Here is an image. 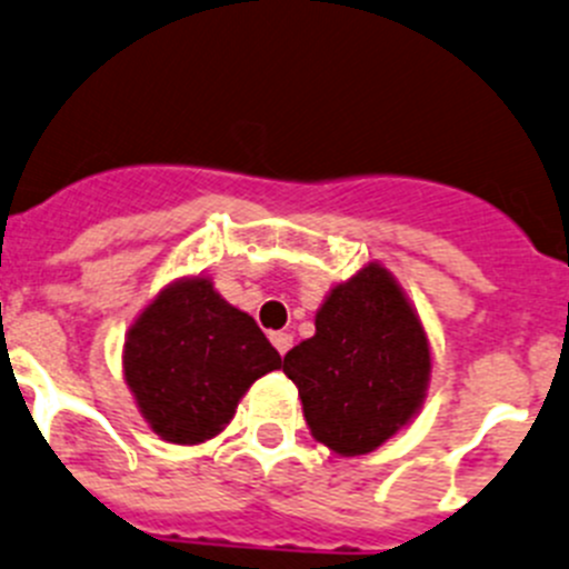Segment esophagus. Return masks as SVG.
Here are the masks:
<instances>
[{"mask_svg": "<svg viewBox=\"0 0 569 569\" xmlns=\"http://www.w3.org/2000/svg\"><path fill=\"white\" fill-rule=\"evenodd\" d=\"M269 339H272L274 350H278L280 356H286V352L291 350V341H295V336L283 333V330H278V333H272V336H269Z\"/></svg>", "mask_w": 569, "mask_h": 569, "instance_id": "esophagus-1", "label": "esophagus"}]
</instances>
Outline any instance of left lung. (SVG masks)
Wrapping results in <instances>:
<instances>
[{
	"label": "left lung",
	"mask_w": 569,
	"mask_h": 569,
	"mask_svg": "<svg viewBox=\"0 0 569 569\" xmlns=\"http://www.w3.org/2000/svg\"><path fill=\"white\" fill-rule=\"evenodd\" d=\"M311 339L291 347L308 431L336 456H367L419 413L431 386V339L395 274L369 261L325 295Z\"/></svg>",
	"instance_id": "1"
}]
</instances>
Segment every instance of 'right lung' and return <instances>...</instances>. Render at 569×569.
<instances>
[{
    "mask_svg": "<svg viewBox=\"0 0 569 569\" xmlns=\"http://www.w3.org/2000/svg\"><path fill=\"white\" fill-rule=\"evenodd\" d=\"M280 356L256 319L230 306L208 274L174 278L127 328L121 375L150 431L169 445L219 437Z\"/></svg>",
    "mask_w": 569,
    "mask_h": 569,
    "instance_id": "1",
    "label": "right lung"
}]
</instances>
